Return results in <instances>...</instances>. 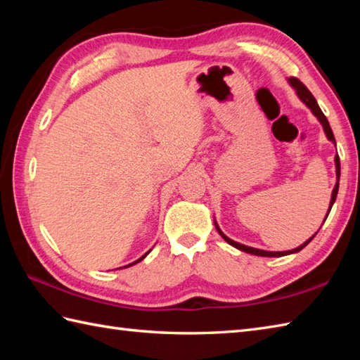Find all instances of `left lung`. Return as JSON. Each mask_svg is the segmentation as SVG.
Instances as JSON below:
<instances>
[{"label": "left lung", "instance_id": "8db88e82", "mask_svg": "<svg viewBox=\"0 0 360 360\" xmlns=\"http://www.w3.org/2000/svg\"><path fill=\"white\" fill-rule=\"evenodd\" d=\"M289 83H290V86H292L295 91H297V96L300 97V101L308 106V108L312 111V114H314V116L319 119V122L320 124H322V127H323V129H325V134H326V137L328 139H330L333 143H335V139H334V134H333V129H331V127H330V122H328V119L325 117V114L322 112V110H320V106H319V103H317V101L314 98V96H312L311 93H309V89L303 85V83L298 80V79H295V77H290L289 80H288ZM334 162H335V176H338V182H335V186H334V188H333V195H331V202H330V210H331V207H333V204H334V201H335V198H338V192H339V179H340V159H339V156L335 155V158H334ZM330 210H328V213H326V218H328V215H330ZM326 218H325V221H326ZM215 226H217V231H218V233L223 236V238L231 244V246H233V248H236V249H240V250H243V252H246V254H252V255H258V257H285V255H290V254H295V252H300L304 246H308V244L311 243V240L314 238L316 236V233L311 236L309 240H307L304 241L302 246H298V248H295V249H292V250H285V252H271V250H262V249H255V248H249V246H244V244H240V243H236V241H233V240H231L229 238V236H226L223 232H221V229L218 227V224L215 223Z\"/></svg>", "mask_w": 360, "mask_h": 360}]
</instances>
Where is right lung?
<instances>
[{"label": "right lung", "instance_id": "right-lung-1", "mask_svg": "<svg viewBox=\"0 0 360 360\" xmlns=\"http://www.w3.org/2000/svg\"><path fill=\"white\" fill-rule=\"evenodd\" d=\"M148 254H150V250H148V252H147V254H145V255H143V257H141V258H139V259H136V262H134V263H131V264H128V266H124V267H129V266H133V264H136V263H139V262H142V259H143V258H145V257H147V255H148Z\"/></svg>", "mask_w": 360, "mask_h": 360}]
</instances>
